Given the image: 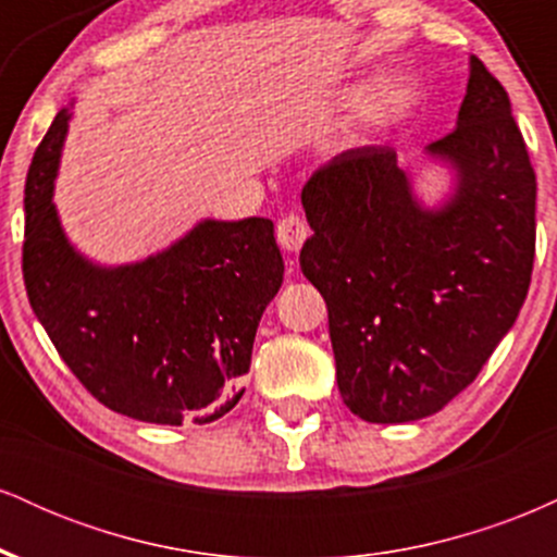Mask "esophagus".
I'll return each mask as SVG.
<instances>
[{
    "label": "esophagus",
    "mask_w": 557,
    "mask_h": 557,
    "mask_svg": "<svg viewBox=\"0 0 557 557\" xmlns=\"http://www.w3.org/2000/svg\"><path fill=\"white\" fill-rule=\"evenodd\" d=\"M309 222L304 220L300 214H287L283 220L277 222V240L280 246L285 248V251L296 253L300 246H304V240L309 238Z\"/></svg>",
    "instance_id": "34e87169"
}]
</instances>
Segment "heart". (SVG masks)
Returning a JSON list of instances; mask_svg holds the SVG:
<instances>
[{
	"instance_id": "obj_1",
	"label": "heart",
	"mask_w": 557,
	"mask_h": 557,
	"mask_svg": "<svg viewBox=\"0 0 557 557\" xmlns=\"http://www.w3.org/2000/svg\"><path fill=\"white\" fill-rule=\"evenodd\" d=\"M369 99H372V88H359V91L350 94V101H354V104H363V101ZM408 104H411V91H408V88H387V91L374 101L372 110H369V120H372V123H389V120L400 117V114L408 110Z\"/></svg>"
}]
</instances>
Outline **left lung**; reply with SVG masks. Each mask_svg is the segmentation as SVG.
Listing matches in <instances>:
<instances>
[{
    "label": "left lung",
    "instance_id": "8db88e82",
    "mask_svg": "<svg viewBox=\"0 0 557 557\" xmlns=\"http://www.w3.org/2000/svg\"><path fill=\"white\" fill-rule=\"evenodd\" d=\"M456 170L421 207L389 146L343 151L300 190V270L322 293L343 403L372 424L432 417L482 372L532 283L536 177L500 81L471 57L456 131L426 146Z\"/></svg>",
    "mask_w": 557,
    "mask_h": 557
}]
</instances>
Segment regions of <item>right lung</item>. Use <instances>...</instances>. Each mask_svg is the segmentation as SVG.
Returning a JSON list of instances; mask_svg holds the SVG:
<instances>
[{
	"instance_id": "add662e5",
	"label": "right lung",
	"mask_w": 557,
	"mask_h": 557,
	"mask_svg": "<svg viewBox=\"0 0 557 557\" xmlns=\"http://www.w3.org/2000/svg\"><path fill=\"white\" fill-rule=\"evenodd\" d=\"M70 112H57L25 181L30 309L81 385L123 417L209 424L240 400L253 337L283 285L272 220H203L138 264L96 267L52 203Z\"/></svg>"
}]
</instances>
